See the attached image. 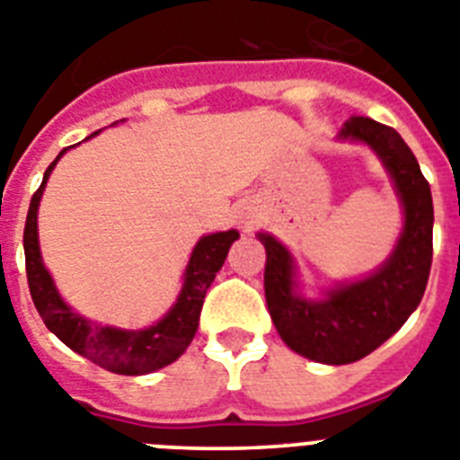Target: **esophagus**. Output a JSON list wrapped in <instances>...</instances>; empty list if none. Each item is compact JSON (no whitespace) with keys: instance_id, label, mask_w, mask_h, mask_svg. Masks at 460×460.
I'll return each mask as SVG.
<instances>
[{"instance_id":"34e87169","label":"esophagus","mask_w":460,"mask_h":460,"mask_svg":"<svg viewBox=\"0 0 460 460\" xmlns=\"http://www.w3.org/2000/svg\"><path fill=\"white\" fill-rule=\"evenodd\" d=\"M243 226H246V227H251V226H253V218H251V217H246V218H243Z\"/></svg>"}]
</instances>
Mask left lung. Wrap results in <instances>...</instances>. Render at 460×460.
Returning <instances> with one entry per match:
<instances>
[{
	"label": "left lung",
	"instance_id": "left-lung-1",
	"mask_svg": "<svg viewBox=\"0 0 460 460\" xmlns=\"http://www.w3.org/2000/svg\"><path fill=\"white\" fill-rule=\"evenodd\" d=\"M341 140L364 142L392 174L405 223L396 249L376 274L341 283L324 299L311 302L296 292L295 262L276 237L258 233L265 243L267 308L288 348L320 364H352L371 355L420 306L433 260V198L420 164L392 126L352 117Z\"/></svg>",
	"mask_w": 460,
	"mask_h": 460
}]
</instances>
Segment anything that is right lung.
<instances>
[{
    "mask_svg": "<svg viewBox=\"0 0 460 460\" xmlns=\"http://www.w3.org/2000/svg\"><path fill=\"white\" fill-rule=\"evenodd\" d=\"M92 136H96V133H92ZM64 152L66 149H62L59 156L48 165L39 190L31 195L27 223H24V265H27V283H30L36 311L43 318L46 327L64 345H68L73 352L92 359L93 364L108 368V371L119 373V376H145V373L168 367L184 355V350L193 341L198 323H200L207 290H209L217 271L226 262L233 242L239 239V233L237 230L214 233L195 243L189 265H186L184 286H181L180 296H177L174 306L165 313V318L158 320L156 324L133 332V329H117L108 327V324L103 327V324L92 323L78 313H73V308L59 296L55 283H52V276L48 274L46 265L40 260L39 249L36 211H39L40 195L46 189L48 177H50L57 161L64 156Z\"/></svg>",
    "mask_w": 460,
    "mask_h": 460,
    "instance_id": "right-lung-1",
    "label": "right lung"
}]
</instances>
